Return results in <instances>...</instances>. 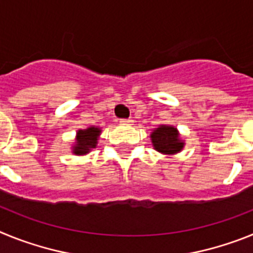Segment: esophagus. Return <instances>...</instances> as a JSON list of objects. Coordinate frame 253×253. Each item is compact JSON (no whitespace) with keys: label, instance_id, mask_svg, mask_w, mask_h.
Listing matches in <instances>:
<instances>
[{"label":"esophagus","instance_id":"obj_1","mask_svg":"<svg viewBox=\"0 0 253 253\" xmlns=\"http://www.w3.org/2000/svg\"><path fill=\"white\" fill-rule=\"evenodd\" d=\"M120 123H122L123 125H131V124H133V120H131V119H122V120H120Z\"/></svg>","mask_w":253,"mask_h":253}]
</instances>
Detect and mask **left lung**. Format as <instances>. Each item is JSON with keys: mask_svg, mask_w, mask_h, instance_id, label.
I'll use <instances>...</instances> for the list:
<instances>
[{"mask_svg": "<svg viewBox=\"0 0 253 253\" xmlns=\"http://www.w3.org/2000/svg\"><path fill=\"white\" fill-rule=\"evenodd\" d=\"M154 149L163 154H175L182 151L185 143L180 139L178 130L172 125H160L151 133Z\"/></svg>", "mask_w": 253, "mask_h": 253, "instance_id": "left-lung-1", "label": "left lung"}]
</instances>
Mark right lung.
Wrapping results in <instances>:
<instances>
[{"label": "right lung", "instance_id": "1", "mask_svg": "<svg viewBox=\"0 0 253 253\" xmlns=\"http://www.w3.org/2000/svg\"><path fill=\"white\" fill-rule=\"evenodd\" d=\"M101 134V129L90 126L87 129H80L76 135L75 146L72 147L73 153L77 156H84L97 146V139Z\"/></svg>", "mask_w": 253, "mask_h": 253}]
</instances>
